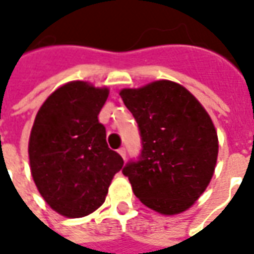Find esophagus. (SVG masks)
I'll return each mask as SVG.
<instances>
[{
	"label": "esophagus",
	"instance_id": "obj_1",
	"mask_svg": "<svg viewBox=\"0 0 254 254\" xmlns=\"http://www.w3.org/2000/svg\"><path fill=\"white\" fill-rule=\"evenodd\" d=\"M118 154L121 155L122 159L125 160V158H127V151H125V148H120V149H118Z\"/></svg>",
	"mask_w": 254,
	"mask_h": 254
}]
</instances>
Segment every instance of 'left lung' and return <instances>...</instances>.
<instances>
[{
  "label": "left lung",
  "instance_id": "obj_1",
  "mask_svg": "<svg viewBox=\"0 0 254 254\" xmlns=\"http://www.w3.org/2000/svg\"><path fill=\"white\" fill-rule=\"evenodd\" d=\"M120 95L143 141L140 160L122 173L145 207L162 215L185 212L215 173L219 141L211 117L194 95L170 80L122 88Z\"/></svg>",
  "mask_w": 254,
  "mask_h": 254
}]
</instances>
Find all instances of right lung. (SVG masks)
<instances>
[{
  "instance_id": "1",
  "label": "right lung",
  "mask_w": 254,
  "mask_h": 254,
  "mask_svg": "<svg viewBox=\"0 0 254 254\" xmlns=\"http://www.w3.org/2000/svg\"><path fill=\"white\" fill-rule=\"evenodd\" d=\"M109 92L88 81H69L36 113L28 141L31 176L49 207L65 218L96 211L124 166L98 118Z\"/></svg>"
}]
</instances>
